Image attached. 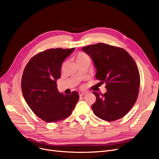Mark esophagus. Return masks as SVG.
<instances>
[{
    "label": "esophagus",
    "instance_id": "obj_1",
    "mask_svg": "<svg viewBox=\"0 0 159 159\" xmlns=\"http://www.w3.org/2000/svg\"><path fill=\"white\" fill-rule=\"evenodd\" d=\"M86 93H87V92H86V91H80L79 92V94L80 97L83 96V95H85Z\"/></svg>",
    "mask_w": 159,
    "mask_h": 159
}]
</instances>
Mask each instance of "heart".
I'll list each match as a JSON object with an SVG mask.
<instances>
[{
	"label": "heart",
	"mask_w": 159,
	"mask_h": 159,
	"mask_svg": "<svg viewBox=\"0 0 159 159\" xmlns=\"http://www.w3.org/2000/svg\"><path fill=\"white\" fill-rule=\"evenodd\" d=\"M89 59L88 56L84 53H79L76 57V62H83V61H88Z\"/></svg>",
	"instance_id": "b5f03b06"
}]
</instances>
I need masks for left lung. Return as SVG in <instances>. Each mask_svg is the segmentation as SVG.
Instances as JSON below:
<instances>
[{
  "label": "left lung",
  "mask_w": 159,
  "mask_h": 159,
  "mask_svg": "<svg viewBox=\"0 0 159 159\" xmlns=\"http://www.w3.org/2000/svg\"><path fill=\"white\" fill-rule=\"evenodd\" d=\"M96 68L95 77L107 91H96V101L91 106L100 119L113 121L126 115L135 104L139 95L140 75L133 58L126 50L104 43L83 47Z\"/></svg>",
  "instance_id": "8db88e82"
}]
</instances>
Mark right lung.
I'll return each mask as SVG.
<instances>
[{"label": "right lung", "instance_id": "1", "mask_svg": "<svg viewBox=\"0 0 159 159\" xmlns=\"http://www.w3.org/2000/svg\"><path fill=\"white\" fill-rule=\"evenodd\" d=\"M74 50L47 49L32 57L24 68L21 81L24 98L33 112L47 122L68 117L79 99L77 91L64 95L57 88L62 62Z\"/></svg>", "mask_w": 159, "mask_h": 159}]
</instances>
